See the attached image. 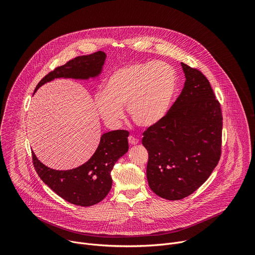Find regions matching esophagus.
Returning <instances> with one entry per match:
<instances>
[{
	"label": "esophagus",
	"instance_id": "obj_1",
	"mask_svg": "<svg viewBox=\"0 0 255 255\" xmlns=\"http://www.w3.org/2000/svg\"><path fill=\"white\" fill-rule=\"evenodd\" d=\"M128 141H129V144H130V145H135V144L138 143V139L135 138L134 136H129V137H128Z\"/></svg>",
	"mask_w": 255,
	"mask_h": 255
}]
</instances>
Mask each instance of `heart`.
<instances>
[{"label":"heart","instance_id":"obj_1","mask_svg":"<svg viewBox=\"0 0 255 255\" xmlns=\"http://www.w3.org/2000/svg\"><path fill=\"white\" fill-rule=\"evenodd\" d=\"M176 88L171 66L162 61L134 62L113 71L104 91L96 94V110L104 122L117 126L122 120L123 107L139 127L148 128L165 115Z\"/></svg>","mask_w":255,"mask_h":255}]
</instances>
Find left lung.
Wrapping results in <instances>:
<instances>
[{"mask_svg": "<svg viewBox=\"0 0 255 255\" xmlns=\"http://www.w3.org/2000/svg\"><path fill=\"white\" fill-rule=\"evenodd\" d=\"M181 65L186 75L183 91L142 138L148 151V185L157 196L171 201L197 191L219 162L222 151L221 105L201 70Z\"/></svg>", "mask_w": 255, "mask_h": 255, "instance_id": "1", "label": "left lung"}]
</instances>
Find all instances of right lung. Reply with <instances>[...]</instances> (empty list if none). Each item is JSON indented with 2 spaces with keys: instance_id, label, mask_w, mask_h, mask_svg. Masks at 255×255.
<instances>
[{
  "instance_id": "obj_1",
  "label": "right lung",
  "mask_w": 255,
  "mask_h": 255,
  "mask_svg": "<svg viewBox=\"0 0 255 255\" xmlns=\"http://www.w3.org/2000/svg\"><path fill=\"white\" fill-rule=\"evenodd\" d=\"M106 54L97 51L82 55L57 66L38 83L34 93L43 84L57 78L87 80L98 76ZM127 130H114L102 135L94 155L83 165L69 170H54L41 163L32 152L34 168L55 194L70 204L89 207L98 204L112 187L111 170L118 159L128 151Z\"/></svg>"
}]
</instances>
